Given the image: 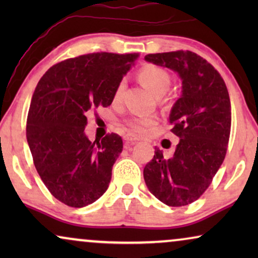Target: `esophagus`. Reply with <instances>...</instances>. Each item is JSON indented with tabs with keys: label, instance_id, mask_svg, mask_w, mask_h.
<instances>
[{
	"label": "esophagus",
	"instance_id": "obj_1",
	"mask_svg": "<svg viewBox=\"0 0 258 258\" xmlns=\"http://www.w3.org/2000/svg\"><path fill=\"white\" fill-rule=\"evenodd\" d=\"M124 141H125V143L134 144L135 142H137V141H139V139H137L136 136L132 135V134H126V135L124 136Z\"/></svg>",
	"mask_w": 258,
	"mask_h": 258
}]
</instances>
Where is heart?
Here are the masks:
<instances>
[{"label": "heart", "instance_id": "obj_1", "mask_svg": "<svg viewBox=\"0 0 258 258\" xmlns=\"http://www.w3.org/2000/svg\"><path fill=\"white\" fill-rule=\"evenodd\" d=\"M139 77L146 87L153 91L155 95H163L170 87L171 80L167 70L158 66L148 64L139 72ZM125 88V81L121 80L117 83L114 91V101H118L122 97ZM157 117L151 115H134L125 121V124L134 133H146L151 126L156 125Z\"/></svg>", "mask_w": 258, "mask_h": 258}]
</instances>
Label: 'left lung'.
<instances>
[{"mask_svg":"<svg viewBox=\"0 0 258 258\" xmlns=\"http://www.w3.org/2000/svg\"><path fill=\"white\" fill-rule=\"evenodd\" d=\"M144 58L175 70L182 80V95L169 116L179 142L171 157L155 148L143 176L161 202L183 207L203 195L223 163L231 128L230 98L220 73L195 52H158Z\"/></svg>","mask_w":258,"mask_h":258,"instance_id":"8db88e82","label":"left lung"}]
</instances>
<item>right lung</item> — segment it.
<instances>
[{"mask_svg": "<svg viewBox=\"0 0 258 258\" xmlns=\"http://www.w3.org/2000/svg\"><path fill=\"white\" fill-rule=\"evenodd\" d=\"M139 54L93 52L56 63L38 81L27 118V141L35 168L56 200L73 208L105 192L123 142L108 134L91 143L86 114L108 107Z\"/></svg>", "mask_w": 258, "mask_h": 258, "instance_id": "1", "label": "right lung"}]
</instances>
